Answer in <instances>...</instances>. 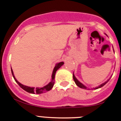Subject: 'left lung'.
Listing matches in <instances>:
<instances>
[{
  "instance_id": "1",
  "label": "left lung",
  "mask_w": 121,
  "mask_h": 121,
  "mask_svg": "<svg viewBox=\"0 0 121 121\" xmlns=\"http://www.w3.org/2000/svg\"><path fill=\"white\" fill-rule=\"evenodd\" d=\"M114 51V50H113ZM73 80H74V82H75V83L76 84V85H77L78 86H79V88H82V89H85V90H88V88L86 87L85 85H84L83 84V83H81V82H79V81H78V80L77 79V78H76V77H75V76H74V73H73ZM110 78H109V79L108 80V81H106L105 82H104V83H101V85H100L99 86H97V87L95 88H92V90H96V89H98V88H101L102 86H103L105 84H106L108 82V81L110 80Z\"/></svg>"
}]
</instances>
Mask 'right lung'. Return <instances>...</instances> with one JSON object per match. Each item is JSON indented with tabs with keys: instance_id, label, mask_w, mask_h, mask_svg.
I'll use <instances>...</instances> for the list:
<instances>
[{
	"instance_id": "right-lung-1",
	"label": "right lung",
	"mask_w": 121,
	"mask_h": 121,
	"mask_svg": "<svg viewBox=\"0 0 121 121\" xmlns=\"http://www.w3.org/2000/svg\"><path fill=\"white\" fill-rule=\"evenodd\" d=\"M64 64V62H60V63H58L55 64V67H54V70H53L52 74L51 76V81L49 82V83L48 84H47V85L44 86L42 88H35V87H30V86H26V85H24L21 84V83L18 82V81L17 80V79L15 77L14 74H13V70H12V68H11V72H12V76H13V79H15V82L19 85V86L22 89H23L24 90H25L27 92H29V93L31 94H42L44 93V92H46L48 91H50L52 88L53 86L54 85V82H55V73H56V72L58 69H59Z\"/></svg>"
}]
</instances>
